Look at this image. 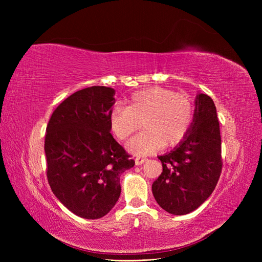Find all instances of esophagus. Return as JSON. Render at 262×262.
<instances>
[{
  "label": "esophagus",
  "mask_w": 262,
  "mask_h": 262,
  "mask_svg": "<svg viewBox=\"0 0 262 262\" xmlns=\"http://www.w3.org/2000/svg\"><path fill=\"white\" fill-rule=\"evenodd\" d=\"M146 162V158L145 157H137L136 158V165L140 166L142 164H144Z\"/></svg>",
  "instance_id": "1"
}]
</instances>
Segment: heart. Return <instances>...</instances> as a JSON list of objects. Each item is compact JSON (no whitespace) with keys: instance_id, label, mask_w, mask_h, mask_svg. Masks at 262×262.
Instances as JSON below:
<instances>
[{"instance_id":"obj_1","label":"heart","mask_w":262,"mask_h":262,"mask_svg":"<svg viewBox=\"0 0 262 262\" xmlns=\"http://www.w3.org/2000/svg\"><path fill=\"white\" fill-rule=\"evenodd\" d=\"M126 104V107H113L109 124L114 136L123 141L142 122L144 131L126 143V148L134 155H148L163 145L178 144L191 129L194 120L191 98L187 94L164 87H148L134 93Z\"/></svg>"}]
</instances>
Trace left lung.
Wrapping results in <instances>:
<instances>
[{
    "mask_svg": "<svg viewBox=\"0 0 262 262\" xmlns=\"http://www.w3.org/2000/svg\"><path fill=\"white\" fill-rule=\"evenodd\" d=\"M194 120L185 139L158 156L163 171L152 185L156 202L173 215L194 211L215 189L222 171L221 133L212 98L199 94Z\"/></svg>",
    "mask_w": 262,
    "mask_h": 262,
    "instance_id": "left-lung-1",
    "label": "left lung"
}]
</instances>
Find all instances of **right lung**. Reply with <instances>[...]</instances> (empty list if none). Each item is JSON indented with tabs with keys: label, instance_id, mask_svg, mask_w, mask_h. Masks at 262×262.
I'll return each mask as SVG.
<instances>
[{
	"label": "right lung",
	"instance_id": "right-lung-1",
	"mask_svg": "<svg viewBox=\"0 0 262 262\" xmlns=\"http://www.w3.org/2000/svg\"><path fill=\"white\" fill-rule=\"evenodd\" d=\"M115 90L92 86L55 108L47 125V178L59 201L87 220L105 216L121 193V173L134 161L110 133Z\"/></svg>",
	"mask_w": 262,
	"mask_h": 262
}]
</instances>
